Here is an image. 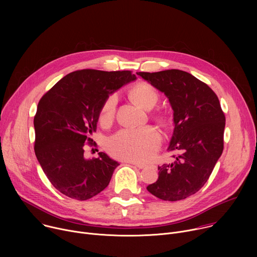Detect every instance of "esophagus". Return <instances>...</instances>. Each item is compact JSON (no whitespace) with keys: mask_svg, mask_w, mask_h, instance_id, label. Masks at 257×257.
<instances>
[{"mask_svg":"<svg viewBox=\"0 0 257 257\" xmlns=\"http://www.w3.org/2000/svg\"><path fill=\"white\" fill-rule=\"evenodd\" d=\"M128 164H131V165H133V166H135V167H137V168H139V169H143L144 167H145V165H143V164H139V163H135V162H127Z\"/></svg>","mask_w":257,"mask_h":257,"instance_id":"1","label":"esophagus"}]
</instances>
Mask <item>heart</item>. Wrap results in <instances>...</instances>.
Listing matches in <instances>:
<instances>
[{
  "mask_svg": "<svg viewBox=\"0 0 257 257\" xmlns=\"http://www.w3.org/2000/svg\"><path fill=\"white\" fill-rule=\"evenodd\" d=\"M132 98L143 108L152 109L159 100L157 90L149 83L136 84L130 91ZM117 95H109L101 105L99 120L101 123L111 122L115 116ZM160 133L152 128L126 129L116 133L108 141V150L119 159L144 162L151 159L161 144Z\"/></svg>",
  "mask_w": 257,
  "mask_h": 257,
  "instance_id": "1",
  "label": "heart"
}]
</instances>
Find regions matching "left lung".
I'll return each instance as SVG.
<instances>
[{
	"label": "left lung",
	"mask_w": 257,
	"mask_h": 257,
	"mask_svg": "<svg viewBox=\"0 0 257 257\" xmlns=\"http://www.w3.org/2000/svg\"><path fill=\"white\" fill-rule=\"evenodd\" d=\"M136 74L169 98L174 131L168 151L178 154L174 163L159 167V179L146 189L163 200L185 199L205 184L223 154L226 118L221 104L208 85L185 71Z\"/></svg>",
	"instance_id": "8db88e82"
}]
</instances>
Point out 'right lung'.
<instances>
[{"mask_svg":"<svg viewBox=\"0 0 257 257\" xmlns=\"http://www.w3.org/2000/svg\"><path fill=\"white\" fill-rule=\"evenodd\" d=\"M136 80L131 71L84 69L69 73L40 100L33 120L34 152L52 185L64 195L87 200L107 185L120 165L104 153L84 158L104 100Z\"/></svg>","mask_w":257,"mask_h":257,"instance_id":"obj_1","label":"right lung"}]
</instances>
